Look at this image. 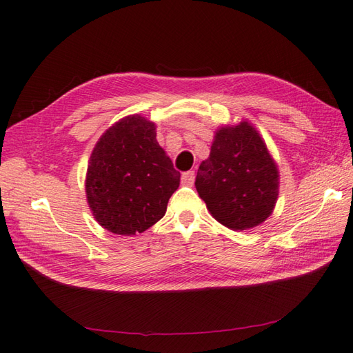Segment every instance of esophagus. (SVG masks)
Wrapping results in <instances>:
<instances>
[{
    "label": "esophagus",
    "mask_w": 353,
    "mask_h": 353,
    "mask_svg": "<svg viewBox=\"0 0 353 353\" xmlns=\"http://www.w3.org/2000/svg\"><path fill=\"white\" fill-rule=\"evenodd\" d=\"M194 178H196L194 170H188V172H184L183 176H181V181H183V184L185 185H193Z\"/></svg>",
    "instance_id": "1"
}]
</instances>
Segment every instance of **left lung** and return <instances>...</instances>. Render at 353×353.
Segmentation results:
<instances>
[{
  "label": "left lung",
  "mask_w": 353,
  "mask_h": 353,
  "mask_svg": "<svg viewBox=\"0 0 353 353\" xmlns=\"http://www.w3.org/2000/svg\"><path fill=\"white\" fill-rule=\"evenodd\" d=\"M196 188L210 215L232 231L254 228L271 216L280 172L250 122L216 130L210 154L199 166Z\"/></svg>",
  "instance_id": "1"
}]
</instances>
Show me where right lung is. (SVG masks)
I'll use <instances>...</instances> for the list:
<instances>
[{"instance_id":"1","label":"right lung","mask_w":353,"mask_h":353,"mask_svg":"<svg viewBox=\"0 0 353 353\" xmlns=\"http://www.w3.org/2000/svg\"><path fill=\"white\" fill-rule=\"evenodd\" d=\"M179 179L156 140V123L130 114L114 122L94 145L85 193L92 216L104 230L135 236L165 216Z\"/></svg>"}]
</instances>
